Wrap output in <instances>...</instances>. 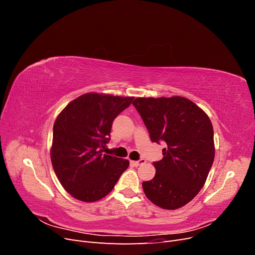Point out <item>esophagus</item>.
Masks as SVG:
<instances>
[{"instance_id": "esophagus-1", "label": "esophagus", "mask_w": 255, "mask_h": 255, "mask_svg": "<svg viewBox=\"0 0 255 255\" xmlns=\"http://www.w3.org/2000/svg\"><path fill=\"white\" fill-rule=\"evenodd\" d=\"M130 163H132L134 166H140V165H142V164H144L145 163V160L143 159V158H140L139 160H130Z\"/></svg>"}]
</instances>
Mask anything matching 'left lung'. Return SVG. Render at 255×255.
I'll use <instances>...</instances> for the list:
<instances>
[{"mask_svg":"<svg viewBox=\"0 0 255 255\" xmlns=\"http://www.w3.org/2000/svg\"><path fill=\"white\" fill-rule=\"evenodd\" d=\"M139 113L153 142L163 141L164 157L153 165L156 173L142 183L152 203L176 210L201 190L214 157V129L207 115L183 97L136 98Z\"/></svg>","mask_w":255,"mask_h":255,"instance_id":"8db88e82","label":"left lung"}]
</instances>
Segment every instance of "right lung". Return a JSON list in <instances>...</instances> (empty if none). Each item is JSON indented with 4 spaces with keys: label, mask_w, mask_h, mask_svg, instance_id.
<instances>
[{
    "label": "right lung",
    "mask_w": 255,
    "mask_h": 255,
    "mask_svg": "<svg viewBox=\"0 0 255 255\" xmlns=\"http://www.w3.org/2000/svg\"><path fill=\"white\" fill-rule=\"evenodd\" d=\"M133 97L85 94L61 111L53 127L51 160L63 187L83 202H95L115 187L129 161L103 154L113 121Z\"/></svg>",
    "instance_id": "1"
}]
</instances>
